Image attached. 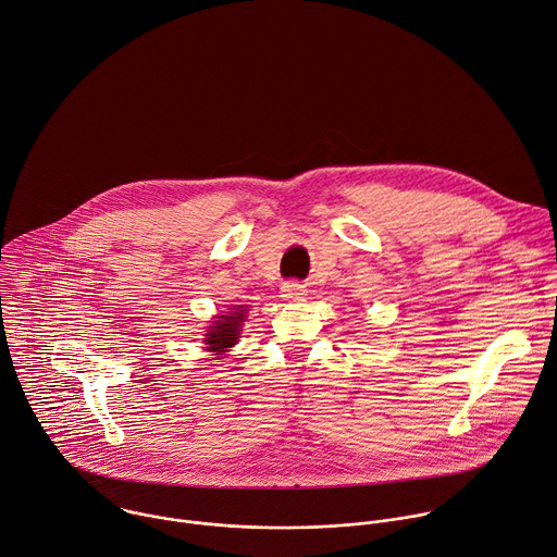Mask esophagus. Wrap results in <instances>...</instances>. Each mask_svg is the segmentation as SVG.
Listing matches in <instances>:
<instances>
[{"instance_id": "34e87169", "label": "esophagus", "mask_w": 557, "mask_h": 557, "mask_svg": "<svg viewBox=\"0 0 557 557\" xmlns=\"http://www.w3.org/2000/svg\"><path fill=\"white\" fill-rule=\"evenodd\" d=\"M306 295H308V290H306V286L299 284V282H284V284H282V297L288 299V301H299V299H304Z\"/></svg>"}]
</instances>
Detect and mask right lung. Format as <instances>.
Listing matches in <instances>:
<instances>
[{"label":"right lung","mask_w":557,"mask_h":557,"mask_svg":"<svg viewBox=\"0 0 557 557\" xmlns=\"http://www.w3.org/2000/svg\"><path fill=\"white\" fill-rule=\"evenodd\" d=\"M247 317V306H232L227 314H219L212 325L208 327L206 334V349L214 351V354H223L230 351V347H234L240 338V327L245 323Z\"/></svg>","instance_id":"add662e5"}]
</instances>
